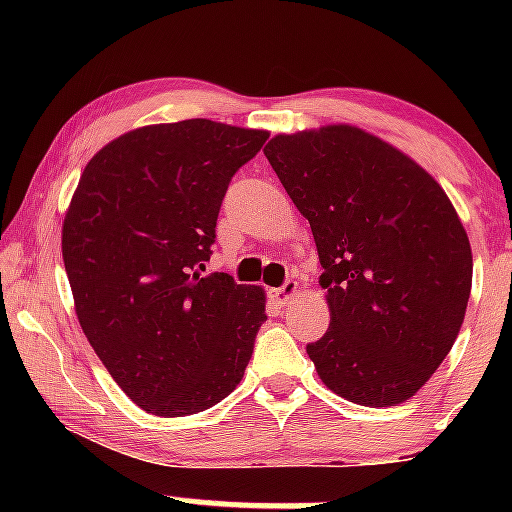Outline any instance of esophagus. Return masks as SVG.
Here are the masks:
<instances>
[{
	"mask_svg": "<svg viewBox=\"0 0 512 512\" xmlns=\"http://www.w3.org/2000/svg\"><path fill=\"white\" fill-rule=\"evenodd\" d=\"M296 293H298V281L289 279L284 286H279V289H272V298H274V303L289 305L291 298L296 296Z\"/></svg>",
	"mask_w": 512,
	"mask_h": 512,
	"instance_id": "1",
	"label": "esophagus"
}]
</instances>
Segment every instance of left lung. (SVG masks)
I'll return each mask as SVG.
<instances>
[{
    "mask_svg": "<svg viewBox=\"0 0 512 512\" xmlns=\"http://www.w3.org/2000/svg\"><path fill=\"white\" fill-rule=\"evenodd\" d=\"M313 231L330 330L308 344L334 395L363 407L414 397L448 356L472 291V248L443 187L354 125L264 146Z\"/></svg>",
    "mask_w": 512,
    "mask_h": 512,
    "instance_id": "obj_1",
    "label": "left lung"
}]
</instances>
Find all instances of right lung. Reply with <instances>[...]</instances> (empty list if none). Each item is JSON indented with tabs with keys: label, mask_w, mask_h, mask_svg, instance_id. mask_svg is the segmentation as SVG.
I'll return each mask as SVG.
<instances>
[{
	"label": "right lung",
	"mask_w": 512,
	"mask_h": 512,
	"mask_svg": "<svg viewBox=\"0 0 512 512\" xmlns=\"http://www.w3.org/2000/svg\"><path fill=\"white\" fill-rule=\"evenodd\" d=\"M269 132L182 120L146 125L86 163L62 257L88 344L137 407L190 416L243 380L264 289L202 276L221 199Z\"/></svg>",
	"instance_id": "right-lung-1"
}]
</instances>
